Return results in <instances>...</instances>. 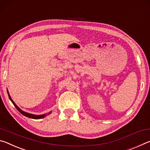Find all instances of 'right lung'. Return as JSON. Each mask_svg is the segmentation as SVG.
<instances>
[{"label":"right lung","mask_w":150,"mask_h":150,"mask_svg":"<svg viewBox=\"0 0 150 150\" xmlns=\"http://www.w3.org/2000/svg\"><path fill=\"white\" fill-rule=\"evenodd\" d=\"M8 97H9V98H10V100H11V101L12 102H13V104H14V106L16 107V108L18 110L19 112H21L22 114L24 115V116H25L28 117H30V118H33V119H41V118H43V117H45V116H46V114H43V115H34V114H28V113H26V112H25L23 111V110H21V109L19 108H18V106H17V105L15 104V103H14V102H13V100L11 99V96H10V95H9L8 93ZM50 113H51V112H49L47 115H49V114H50Z\"/></svg>","instance_id":"obj_1"}]
</instances>
